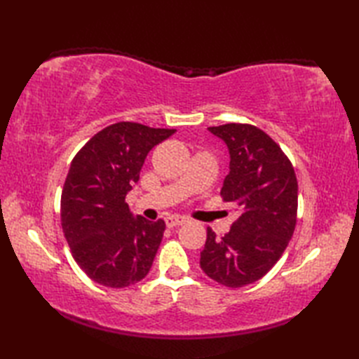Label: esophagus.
<instances>
[{"label":"esophagus","instance_id":"obj_1","mask_svg":"<svg viewBox=\"0 0 359 359\" xmlns=\"http://www.w3.org/2000/svg\"><path fill=\"white\" fill-rule=\"evenodd\" d=\"M165 222H166V226H170V228L179 226V225H184V224L187 222V217H185V216H179V215L168 216V217L165 219Z\"/></svg>","mask_w":359,"mask_h":359}]
</instances>
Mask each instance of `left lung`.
<instances>
[{
  "instance_id": "8db88e82",
  "label": "left lung",
  "mask_w": 359,
  "mask_h": 359,
  "mask_svg": "<svg viewBox=\"0 0 359 359\" xmlns=\"http://www.w3.org/2000/svg\"><path fill=\"white\" fill-rule=\"evenodd\" d=\"M208 131L230 152L220 194L241 212L224 238L208 228L201 269L219 284L238 288L265 276L287 248L296 226L297 180L279 144L259 128L228 123Z\"/></svg>"
}]
</instances>
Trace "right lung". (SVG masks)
<instances>
[{"mask_svg": "<svg viewBox=\"0 0 359 359\" xmlns=\"http://www.w3.org/2000/svg\"><path fill=\"white\" fill-rule=\"evenodd\" d=\"M174 133L120 121L74 157L62 193V226L75 262L97 284L121 288L148 274L165 222L134 217L125 197L148 152Z\"/></svg>", "mask_w": 359, "mask_h": 359, "instance_id": "obj_1", "label": "right lung"}]
</instances>
